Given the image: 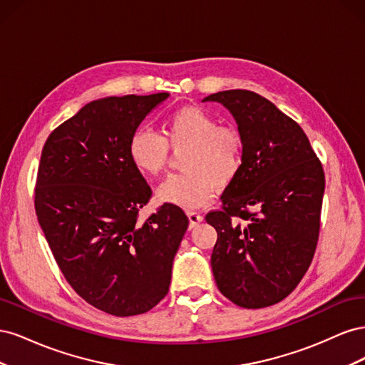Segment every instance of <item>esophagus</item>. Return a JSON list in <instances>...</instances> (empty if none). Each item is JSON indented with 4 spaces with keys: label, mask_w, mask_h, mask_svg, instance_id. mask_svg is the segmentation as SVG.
<instances>
[{
    "label": "esophagus",
    "mask_w": 365,
    "mask_h": 365,
    "mask_svg": "<svg viewBox=\"0 0 365 365\" xmlns=\"http://www.w3.org/2000/svg\"><path fill=\"white\" fill-rule=\"evenodd\" d=\"M187 216H189L190 220V228H195L197 224L202 222V215L197 213V212H187Z\"/></svg>",
    "instance_id": "1"
}]
</instances>
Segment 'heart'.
<instances>
[{"label":"heart","mask_w":365,"mask_h":365,"mask_svg":"<svg viewBox=\"0 0 365 365\" xmlns=\"http://www.w3.org/2000/svg\"><path fill=\"white\" fill-rule=\"evenodd\" d=\"M170 149H187L181 160L184 173L165 180L158 197L193 210L212 201L216 187H225L237 178L245 145L236 128L220 126L219 120L202 108L187 105L164 120L163 135L140 126L132 132L128 145L132 164L148 176H158L168 169Z\"/></svg>","instance_id":"heart-1"}]
</instances>
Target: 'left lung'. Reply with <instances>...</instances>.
Listing matches in <instances>:
<instances>
[{
	"label": "left lung",
	"mask_w": 365,
	"mask_h": 365,
	"mask_svg": "<svg viewBox=\"0 0 365 365\" xmlns=\"http://www.w3.org/2000/svg\"><path fill=\"white\" fill-rule=\"evenodd\" d=\"M244 137V164L228 184L216 228L212 269L219 291L247 309L282 302L300 283L315 254L324 172L300 125L252 91L210 94Z\"/></svg>",
	"instance_id": "obj_1"
}]
</instances>
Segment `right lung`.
<instances>
[{
    "label": "right lung",
    "instance_id": "add662e5",
    "mask_svg": "<svg viewBox=\"0 0 365 365\" xmlns=\"http://www.w3.org/2000/svg\"><path fill=\"white\" fill-rule=\"evenodd\" d=\"M169 97H105L48 135L35 210L63 277L86 303L115 317L145 314L168 295L189 219L163 204L140 220L152 190L128 152L145 117Z\"/></svg>",
    "mask_w": 365,
    "mask_h": 365
}]
</instances>
